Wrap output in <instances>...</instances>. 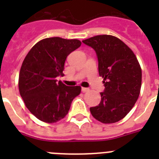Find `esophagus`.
<instances>
[{
  "label": "esophagus",
  "instance_id": "esophagus-1",
  "mask_svg": "<svg viewBox=\"0 0 159 159\" xmlns=\"http://www.w3.org/2000/svg\"><path fill=\"white\" fill-rule=\"evenodd\" d=\"M81 90H82L83 92H89V88H81Z\"/></svg>",
  "mask_w": 159,
  "mask_h": 159
}]
</instances>
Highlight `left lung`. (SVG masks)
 I'll use <instances>...</instances> for the list:
<instances>
[{
	"label": "left lung",
	"mask_w": 159,
	"mask_h": 159,
	"mask_svg": "<svg viewBox=\"0 0 159 159\" xmlns=\"http://www.w3.org/2000/svg\"><path fill=\"white\" fill-rule=\"evenodd\" d=\"M83 43L95 50L105 87L99 104L90 111L101 123H116L130 112L139 98L141 67L131 49L116 36L99 35Z\"/></svg>",
	"instance_id": "8db88e82"
}]
</instances>
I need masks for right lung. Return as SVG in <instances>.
<instances>
[{"label": "right lung", "mask_w": 159, "mask_h": 159, "mask_svg": "<svg viewBox=\"0 0 159 159\" xmlns=\"http://www.w3.org/2000/svg\"><path fill=\"white\" fill-rule=\"evenodd\" d=\"M79 40L46 38L37 42L25 57L19 75V92L25 106L38 119L57 123L66 116L80 86H66L63 76L67 56L80 47Z\"/></svg>", "instance_id": "obj_1"}]
</instances>
